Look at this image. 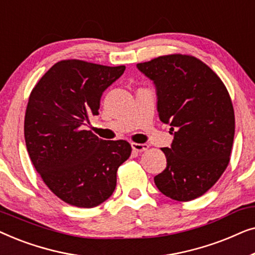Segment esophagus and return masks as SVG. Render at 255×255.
Listing matches in <instances>:
<instances>
[{
	"mask_svg": "<svg viewBox=\"0 0 255 255\" xmlns=\"http://www.w3.org/2000/svg\"><path fill=\"white\" fill-rule=\"evenodd\" d=\"M131 147L134 152H144L148 149V145L147 144H139V142H132Z\"/></svg>",
	"mask_w": 255,
	"mask_h": 255,
	"instance_id": "34e87169",
	"label": "esophagus"
}]
</instances>
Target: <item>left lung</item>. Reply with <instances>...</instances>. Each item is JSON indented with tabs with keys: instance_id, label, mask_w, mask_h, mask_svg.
I'll return each mask as SVG.
<instances>
[{
	"instance_id": "8db88e82",
	"label": "left lung",
	"mask_w": 255,
	"mask_h": 255,
	"mask_svg": "<svg viewBox=\"0 0 255 255\" xmlns=\"http://www.w3.org/2000/svg\"><path fill=\"white\" fill-rule=\"evenodd\" d=\"M153 80L158 113L174 140L165 147L167 166L154 176L165 196L188 202L202 196L228 167L235 137V110L221 78L200 59L168 54L140 62Z\"/></svg>"
}]
</instances>
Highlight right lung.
<instances>
[{
    "mask_svg": "<svg viewBox=\"0 0 255 255\" xmlns=\"http://www.w3.org/2000/svg\"><path fill=\"white\" fill-rule=\"evenodd\" d=\"M125 71L67 59L54 64L33 87L24 137L34 168L55 196L94 208L113 195L117 169L131 155L127 140H103L83 125L99 115L102 93Z\"/></svg>",
    "mask_w": 255,
    "mask_h": 255,
    "instance_id": "right-lung-1",
    "label": "right lung"
}]
</instances>
